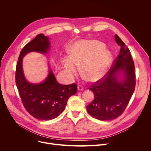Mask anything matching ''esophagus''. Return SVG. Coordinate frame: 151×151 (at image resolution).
Here are the masks:
<instances>
[{
    "label": "esophagus",
    "mask_w": 151,
    "mask_h": 151,
    "mask_svg": "<svg viewBox=\"0 0 151 151\" xmlns=\"http://www.w3.org/2000/svg\"><path fill=\"white\" fill-rule=\"evenodd\" d=\"M78 89L79 91H83L84 90V87L81 85H78Z\"/></svg>",
    "instance_id": "34e87169"
}]
</instances>
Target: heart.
Listing matches in <instances>:
<instances>
[{
    "label": "heart",
    "mask_w": 151,
    "mask_h": 151,
    "mask_svg": "<svg viewBox=\"0 0 151 151\" xmlns=\"http://www.w3.org/2000/svg\"><path fill=\"white\" fill-rule=\"evenodd\" d=\"M103 47L100 42L92 40H80L70 46L68 58L62 61L67 76L76 75V66L81 65V73L87 80H99L106 73L112 59L111 53Z\"/></svg>",
    "instance_id": "b5f03b06"
}]
</instances>
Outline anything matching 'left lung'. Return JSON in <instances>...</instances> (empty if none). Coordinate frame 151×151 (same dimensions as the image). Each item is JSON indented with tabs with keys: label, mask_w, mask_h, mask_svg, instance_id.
Listing matches in <instances>:
<instances>
[{
	"label": "left lung",
	"mask_w": 151,
	"mask_h": 151,
	"mask_svg": "<svg viewBox=\"0 0 151 151\" xmlns=\"http://www.w3.org/2000/svg\"><path fill=\"white\" fill-rule=\"evenodd\" d=\"M115 40L121 47L120 53L105 76L88 88L93 93L94 99L87 106V111L100 121H111L119 117L135 89L136 75L130 51L117 35ZM119 71L124 72L123 80L117 79L116 74Z\"/></svg>",
	"instance_id": "obj_1"
}]
</instances>
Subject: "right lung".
I'll return each mask as SVG.
<instances>
[{"instance_id": "1", "label": "right lung", "mask_w": 151, "mask_h": 151, "mask_svg": "<svg viewBox=\"0 0 151 151\" xmlns=\"http://www.w3.org/2000/svg\"><path fill=\"white\" fill-rule=\"evenodd\" d=\"M50 47L48 38L38 34L26 44L20 52L16 67L15 81L21 101L27 111L40 120H51L64 111L70 97L77 92V84L62 85L58 83L52 71L40 84L28 83L24 76L22 58L31 51L46 53Z\"/></svg>"}]
</instances>
